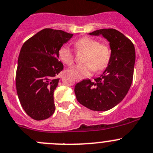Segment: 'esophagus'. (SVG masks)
<instances>
[{"mask_svg":"<svg viewBox=\"0 0 153 153\" xmlns=\"http://www.w3.org/2000/svg\"><path fill=\"white\" fill-rule=\"evenodd\" d=\"M76 81H77V80H76Z\"/></svg>","mask_w":153,"mask_h":153,"instance_id":"34e87169","label":"esophagus"}]
</instances>
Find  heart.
<instances>
[{
	"mask_svg": "<svg viewBox=\"0 0 153 153\" xmlns=\"http://www.w3.org/2000/svg\"><path fill=\"white\" fill-rule=\"evenodd\" d=\"M76 49L85 52L82 61L85 63L75 65L68 71L76 79H81L91 75L93 71H101L108 66L111 59L110 47L97 40L88 37L79 39L74 43ZM59 58L65 65H71L74 62V53L68 45L62 46L59 50Z\"/></svg>",
	"mask_w": 153,
	"mask_h": 153,
	"instance_id": "obj_1",
	"label": "heart"
}]
</instances>
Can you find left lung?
Returning <instances> with one entry per match:
<instances>
[{"mask_svg": "<svg viewBox=\"0 0 153 153\" xmlns=\"http://www.w3.org/2000/svg\"><path fill=\"white\" fill-rule=\"evenodd\" d=\"M89 35H102L110 43L111 59L108 66L94 81L83 79L74 91L82 105L94 111H107L116 107L127 94L132 83L135 63L133 43L116 29H100Z\"/></svg>", "mask_w": 153, "mask_h": 153, "instance_id": "1", "label": "left lung"}]
</instances>
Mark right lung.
I'll return each mask as SVG.
<instances>
[{
	"instance_id": "add662e5",
	"label": "right lung",
	"mask_w": 153,
	"mask_h": 153,
	"mask_svg": "<svg viewBox=\"0 0 153 153\" xmlns=\"http://www.w3.org/2000/svg\"><path fill=\"white\" fill-rule=\"evenodd\" d=\"M74 34L45 28L23 44L18 59L16 77L17 94L25 113L35 120H43L55 112L54 91L58 74L63 70L59 50Z\"/></svg>"
}]
</instances>
